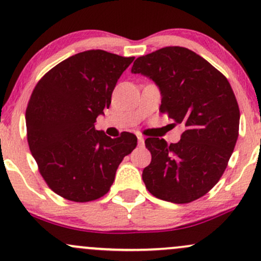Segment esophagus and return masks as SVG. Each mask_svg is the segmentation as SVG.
<instances>
[{
    "instance_id": "34e87169",
    "label": "esophagus",
    "mask_w": 261,
    "mask_h": 261,
    "mask_svg": "<svg viewBox=\"0 0 261 261\" xmlns=\"http://www.w3.org/2000/svg\"><path fill=\"white\" fill-rule=\"evenodd\" d=\"M137 140H139V145L140 146L145 145V137H143L142 135H137Z\"/></svg>"
}]
</instances>
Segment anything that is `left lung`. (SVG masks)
<instances>
[{
    "instance_id": "obj_1",
    "label": "left lung",
    "mask_w": 261,
    "mask_h": 261,
    "mask_svg": "<svg viewBox=\"0 0 261 261\" xmlns=\"http://www.w3.org/2000/svg\"><path fill=\"white\" fill-rule=\"evenodd\" d=\"M131 72L153 81L161 112L185 127L176 143L146 139L152 154L142 172L146 188L164 201L197 200L220 180L238 139L241 114L232 87L210 62L181 46L137 58Z\"/></svg>"
}]
</instances>
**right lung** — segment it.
<instances>
[{
    "instance_id": "1",
    "label": "right lung",
    "mask_w": 261,
    "mask_h": 261,
    "mask_svg": "<svg viewBox=\"0 0 261 261\" xmlns=\"http://www.w3.org/2000/svg\"><path fill=\"white\" fill-rule=\"evenodd\" d=\"M134 59L104 50L76 54L45 73L32 93L25 112L29 148L44 180L66 200L106 195L119 164L136 147L134 134L112 139L94 126Z\"/></svg>"
}]
</instances>
